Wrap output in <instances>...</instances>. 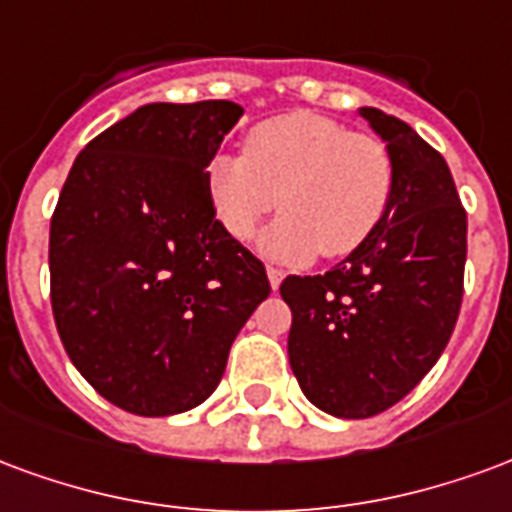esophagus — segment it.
<instances>
[{
  "mask_svg": "<svg viewBox=\"0 0 512 512\" xmlns=\"http://www.w3.org/2000/svg\"><path fill=\"white\" fill-rule=\"evenodd\" d=\"M267 278H270L272 292H275V289H278L283 281V270H278V267H267Z\"/></svg>",
  "mask_w": 512,
  "mask_h": 512,
  "instance_id": "1",
  "label": "esophagus"
}]
</instances>
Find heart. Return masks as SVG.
<instances>
[{
  "label": "heart",
  "mask_w": 512,
  "mask_h": 512,
  "mask_svg": "<svg viewBox=\"0 0 512 512\" xmlns=\"http://www.w3.org/2000/svg\"><path fill=\"white\" fill-rule=\"evenodd\" d=\"M393 155L382 138L313 111L264 119L245 136V155L218 152L207 193L220 229L251 240L278 204L286 210L261 234L264 256L286 264L316 251L341 259L382 223L393 199Z\"/></svg>",
  "instance_id": "obj_1"
}]
</instances>
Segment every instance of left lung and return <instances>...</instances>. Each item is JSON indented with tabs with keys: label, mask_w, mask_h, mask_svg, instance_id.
Here are the masks:
<instances>
[{
	"label": "left lung",
	"mask_w": 512,
	"mask_h": 512,
	"mask_svg": "<svg viewBox=\"0 0 512 512\" xmlns=\"http://www.w3.org/2000/svg\"><path fill=\"white\" fill-rule=\"evenodd\" d=\"M360 117L393 155V199L374 234L324 275H289V363L322 412L363 420L420 384L464 297L466 212L445 158L379 108Z\"/></svg>",
	"instance_id": "8db88e82"
}]
</instances>
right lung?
<instances>
[{
	"label": "right lung",
	"mask_w": 512,
	"mask_h": 512,
	"mask_svg": "<svg viewBox=\"0 0 512 512\" xmlns=\"http://www.w3.org/2000/svg\"><path fill=\"white\" fill-rule=\"evenodd\" d=\"M242 117L231 100L149 103L92 138L51 218L59 338L106 401L141 417L207 401L270 297L256 256L220 229L207 166Z\"/></svg>",
	"instance_id": "right-lung-1"
}]
</instances>
